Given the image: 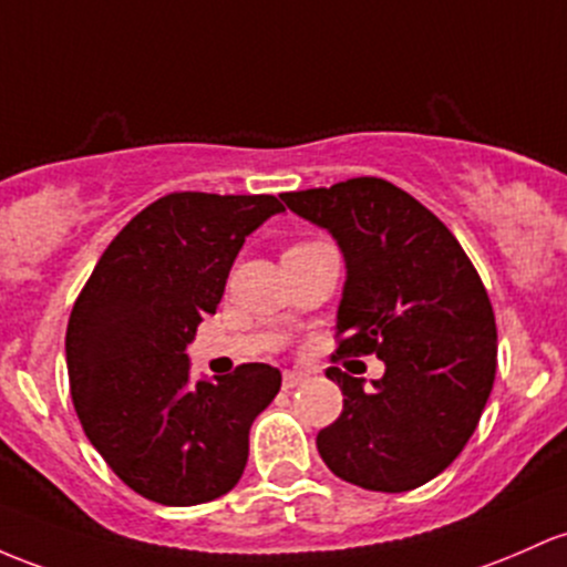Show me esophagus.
<instances>
[{
    "mask_svg": "<svg viewBox=\"0 0 567 567\" xmlns=\"http://www.w3.org/2000/svg\"><path fill=\"white\" fill-rule=\"evenodd\" d=\"M303 379H307V374H303V371H285V374H282V388L285 390H293V388H298V384L303 382Z\"/></svg>",
    "mask_w": 567,
    "mask_h": 567,
    "instance_id": "1",
    "label": "esophagus"
}]
</instances>
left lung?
I'll return each instance as SVG.
<instances>
[{
    "mask_svg": "<svg viewBox=\"0 0 567 567\" xmlns=\"http://www.w3.org/2000/svg\"><path fill=\"white\" fill-rule=\"evenodd\" d=\"M328 228L347 260L331 360H384L374 388L326 371L344 393L317 450L344 482L406 493L439 476L474 435L497 369L495 312L455 234L382 177L282 193Z\"/></svg>",
    "mask_w": 567,
    "mask_h": 567,
    "instance_id": "obj_1",
    "label": "left lung"
}]
</instances>
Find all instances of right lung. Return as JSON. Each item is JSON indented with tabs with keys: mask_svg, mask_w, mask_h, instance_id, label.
Returning <instances> with one entry per match:
<instances>
[{
	"mask_svg": "<svg viewBox=\"0 0 567 567\" xmlns=\"http://www.w3.org/2000/svg\"><path fill=\"white\" fill-rule=\"evenodd\" d=\"M285 213L274 196L179 190L123 226L66 326V369L85 435L123 484L161 506H198L236 487L250 425L282 374L241 363L188 379L185 347L215 315L245 236Z\"/></svg>",
	"mask_w": 567,
	"mask_h": 567,
	"instance_id": "right-lung-1",
	"label": "right lung"
}]
</instances>
